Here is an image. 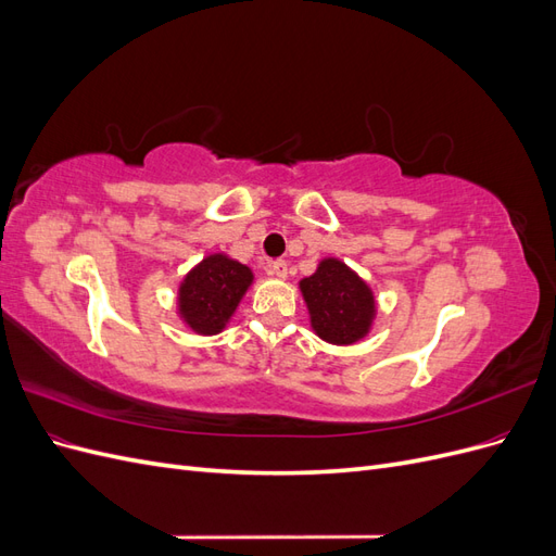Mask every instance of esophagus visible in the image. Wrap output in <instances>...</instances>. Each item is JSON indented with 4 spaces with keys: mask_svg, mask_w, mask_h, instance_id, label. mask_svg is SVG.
<instances>
[{
    "mask_svg": "<svg viewBox=\"0 0 556 556\" xmlns=\"http://www.w3.org/2000/svg\"><path fill=\"white\" fill-rule=\"evenodd\" d=\"M268 271H271V274L278 276V278H285V276H288V262H285V260H276V262L268 264Z\"/></svg>",
    "mask_w": 556,
    "mask_h": 556,
    "instance_id": "esophagus-1",
    "label": "esophagus"
}]
</instances>
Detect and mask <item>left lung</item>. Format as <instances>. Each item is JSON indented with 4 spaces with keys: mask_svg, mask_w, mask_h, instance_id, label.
Segmentation results:
<instances>
[{
    "mask_svg": "<svg viewBox=\"0 0 556 556\" xmlns=\"http://www.w3.org/2000/svg\"><path fill=\"white\" fill-rule=\"evenodd\" d=\"M311 313V327L319 339L350 345L371 329L376 299L368 285L341 260H323L317 271L299 282Z\"/></svg>",
    "mask_w": 556,
    "mask_h": 556,
    "instance_id": "obj_1",
    "label": "left lung"
}]
</instances>
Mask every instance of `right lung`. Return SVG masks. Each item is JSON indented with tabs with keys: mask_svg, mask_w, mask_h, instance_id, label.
<instances>
[{
	"mask_svg": "<svg viewBox=\"0 0 556 556\" xmlns=\"http://www.w3.org/2000/svg\"><path fill=\"white\" fill-rule=\"evenodd\" d=\"M252 282V271L227 255H208L182 278L178 313L201 336L220 333Z\"/></svg>",
	"mask_w": 556,
	"mask_h": 556,
	"instance_id": "right-lung-1",
	"label": "right lung"
}]
</instances>
